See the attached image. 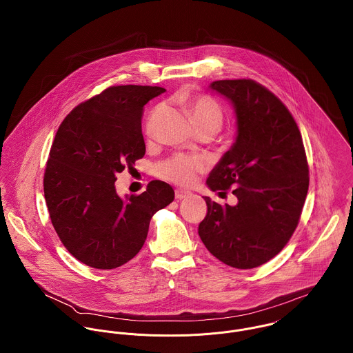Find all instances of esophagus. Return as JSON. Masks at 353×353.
Returning a JSON list of instances; mask_svg holds the SVG:
<instances>
[{"label":"esophagus","instance_id":"34e87169","mask_svg":"<svg viewBox=\"0 0 353 353\" xmlns=\"http://www.w3.org/2000/svg\"><path fill=\"white\" fill-rule=\"evenodd\" d=\"M192 193L190 192H186V190H181V189H176L175 190V199L176 200H185L188 197H190Z\"/></svg>","mask_w":353,"mask_h":353}]
</instances>
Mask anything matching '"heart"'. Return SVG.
Returning <instances> with one entry per match:
<instances>
[{"label":"heart","instance_id":"b5f03b06","mask_svg":"<svg viewBox=\"0 0 353 353\" xmlns=\"http://www.w3.org/2000/svg\"><path fill=\"white\" fill-rule=\"evenodd\" d=\"M183 104L189 111L192 121L194 122L197 129L201 128H210L216 132L220 129L224 121V110L209 95H189L185 97ZM160 111L159 107L153 110V112L147 122L145 130L151 133L152 119ZM205 165L200 157L194 156H185V154H175L157 165V174L165 181H170L176 185L188 186L192 185L197 175L203 171Z\"/></svg>","mask_w":353,"mask_h":353}]
</instances>
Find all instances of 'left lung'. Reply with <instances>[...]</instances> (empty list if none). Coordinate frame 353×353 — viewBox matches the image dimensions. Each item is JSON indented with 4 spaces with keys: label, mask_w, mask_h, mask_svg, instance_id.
Wrapping results in <instances>:
<instances>
[{
    "label": "left lung",
    "mask_w": 353,
    "mask_h": 353,
    "mask_svg": "<svg viewBox=\"0 0 353 353\" xmlns=\"http://www.w3.org/2000/svg\"><path fill=\"white\" fill-rule=\"evenodd\" d=\"M210 88L232 101L238 136L206 185L231 189L238 203L205 197L199 235L219 261L252 269L281 252L299 224L310 182L302 134L287 105L252 79L219 80Z\"/></svg>",
    "instance_id": "8db88e82"
}]
</instances>
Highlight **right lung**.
<instances>
[{"mask_svg": "<svg viewBox=\"0 0 353 353\" xmlns=\"http://www.w3.org/2000/svg\"><path fill=\"white\" fill-rule=\"evenodd\" d=\"M161 87L114 85L76 105L59 125L45 170L43 190L52 227L80 262L114 269L141 250L152 216L174 200L172 188L152 181L125 201L117 174L144 157V105Z\"/></svg>", "mask_w": 353, "mask_h": 353, "instance_id": "obj_1", "label": "right lung"}]
</instances>
